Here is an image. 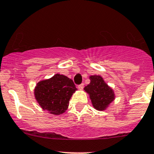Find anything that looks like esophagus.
<instances>
[{
  "mask_svg": "<svg viewBox=\"0 0 154 154\" xmlns=\"http://www.w3.org/2000/svg\"><path fill=\"white\" fill-rule=\"evenodd\" d=\"M84 84H80V85H78L77 88H78L80 90H83V89H84Z\"/></svg>",
  "mask_w": 154,
  "mask_h": 154,
  "instance_id": "1",
  "label": "esophagus"
}]
</instances>
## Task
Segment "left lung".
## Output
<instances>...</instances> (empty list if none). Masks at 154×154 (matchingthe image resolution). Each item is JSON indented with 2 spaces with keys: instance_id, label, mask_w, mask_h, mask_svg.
<instances>
[{
  "instance_id": "obj_1",
  "label": "left lung",
  "mask_w": 154,
  "mask_h": 154,
  "mask_svg": "<svg viewBox=\"0 0 154 154\" xmlns=\"http://www.w3.org/2000/svg\"><path fill=\"white\" fill-rule=\"evenodd\" d=\"M90 83L84 87L88 93L93 108L98 111H104L114 101V90L106 84L100 75L90 76Z\"/></svg>"
}]
</instances>
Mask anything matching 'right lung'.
<instances>
[{
	"instance_id": "obj_1",
	"label": "right lung",
	"mask_w": 154,
	"mask_h": 154,
	"mask_svg": "<svg viewBox=\"0 0 154 154\" xmlns=\"http://www.w3.org/2000/svg\"><path fill=\"white\" fill-rule=\"evenodd\" d=\"M77 90L71 79L56 74L37 83L34 89L35 100L43 110L55 116L65 112L73 93Z\"/></svg>"
}]
</instances>
